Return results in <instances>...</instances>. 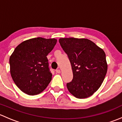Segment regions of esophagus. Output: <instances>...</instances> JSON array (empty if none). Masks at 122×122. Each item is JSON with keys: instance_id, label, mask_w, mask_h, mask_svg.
<instances>
[{"instance_id": "1", "label": "esophagus", "mask_w": 122, "mask_h": 122, "mask_svg": "<svg viewBox=\"0 0 122 122\" xmlns=\"http://www.w3.org/2000/svg\"><path fill=\"white\" fill-rule=\"evenodd\" d=\"M56 73H60L61 72V71H60V70H59V69H57V70H56Z\"/></svg>"}]
</instances>
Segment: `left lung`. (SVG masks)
<instances>
[{
	"mask_svg": "<svg viewBox=\"0 0 122 122\" xmlns=\"http://www.w3.org/2000/svg\"><path fill=\"white\" fill-rule=\"evenodd\" d=\"M59 42L68 55L73 73L72 81L67 83L68 91L78 99L91 96L106 75L105 52L88 39L60 38Z\"/></svg>",
	"mask_w": 122,
	"mask_h": 122,
	"instance_id": "obj_1",
	"label": "left lung"
}]
</instances>
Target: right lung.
I'll list each match as a JSON object with an SVG mask.
<instances>
[{"label": "right lung", "mask_w": 122, "mask_h": 122, "mask_svg": "<svg viewBox=\"0 0 122 122\" xmlns=\"http://www.w3.org/2000/svg\"><path fill=\"white\" fill-rule=\"evenodd\" d=\"M56 39L38 37L25 41L15 49L9 59L10 74L18 88L28 95L44 90L52 79L46 56Z\"/></svg>", "instance_id": "1"}]
</instances>
